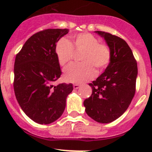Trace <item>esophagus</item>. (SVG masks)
<instances>
[{
    "label": "esophagus",
    "instance_id": "34e87169",
    "mask_svg": "<svg viewBox=\"0 0 152 152\" xmlns=\"http://www.w3.org/2000/svg\"><path fill=\"white\" fill-rule=\"evenodd\" d=\"M80 84H75L73 85V88H74V89H75V90H77V89H78L79 88H80Z\"/></svg>",
    "mask_w": 152,
    "mask_h": 152
}]
</instances>
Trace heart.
I'll return each instance as SVG.
<instances>
[{"label": "heart", "instance_id": "heart-1", "mask_svg": "<svg viewBox=\"0 0 152 152\" xmlns=\"http://www.w3.org/2000/svg\"><path fill=\"white\" fill-rule=\"evenodd\" d=\"M80 60L65 69L64 77L68 82L83 83L91 80L96 75V69L103 70L111 60V51L107 44L99 42L94 36L88 33L72 36V43L62 38L56 44V57L61 66H66L73 59L75 50H82Z\"/></svg>", "mask_w": 152, "mask_h": 152}]
</instances>
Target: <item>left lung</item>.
<instances>
[{"mask_svg":"<svg viewBox=\"0 0 152 152\" xmlns=\"http://www.w3.org/2000/svg\"><path fill=\"white\" fill-rule=\"evenodd\" d=\"M111 51V60L105 72L89 84L92 94L84 101L85 111L94 120L109 123L121 116L128 109L135 93L137 62L124 39L103 31Z\"/></svg>","mask_w":152,"mask_h":152,"instance_id":"left-lung-1","label":"left lung"}]
</instances>
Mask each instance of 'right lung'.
Here are the masks:
<instances>
[{
	"instance_id": "obj_1",
	"label": "right lung",
	"mask_w": 152,
	"mask_h": 152,
	"mask_svg": "<svg viewBox=\"0 0 152 152\" xmlns=\"http://www.w3.org/2000/svg\"><path fill=\"white\" fill-rule=\"evenodd\" d=\"M68 29H47L27 39L16 56L13 89L26 116L39 124H49L62 115L72 84L53 83L61 75L56 44Z\"/></svg>"
}]
</instances>
